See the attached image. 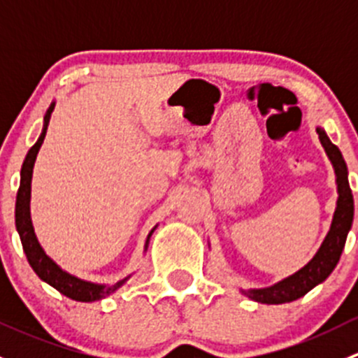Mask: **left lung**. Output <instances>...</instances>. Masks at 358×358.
I'll list each match as a JSON object with an SVG mask.
<instances>
[{"mask_svg":"<svg viewBox=\"0 0 358 358\" xmlns=\"http://www.w3.org/2000/svg\"><path fill=\"white\" fill-rule=\"evenodd\" d=\"M319 133V140L322 147L326 149L327 156L334 166L336 173V183H338V206H336L334 218L331 223L329 234L324 239L322 246H320L317 255L313 256L312 262L308 265L303 266L299 272L294 275L287 277V279L280 280L275 286L265 287V289H249L243 291L248 298L255 299L258 303H266V305H280V303H289L294 299L301 298L306 292L317 286V284L324 282L334 266L338 265L339 258H341L343 248H345L346 236H348L350 229H352L353 222V196L350 190L348 183V169H346V162L343 159L341 152L338 147L334 145L326 135V131L317 128Z\"/></svg>","mask_w":358,"mask_h":358,"instance_id":"8db88e82","label":"left lung"}]
</instances>
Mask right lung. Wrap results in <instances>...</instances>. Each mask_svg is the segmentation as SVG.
Segmentation results:
<instances>
[{"label":"right lung","instance_id":"obj_1","mask_svg":"<svg viewBox=\"0 0 358 358\" xmlns=\"http://www.w3.org/2000/svg\"><path fill=\"white\" fill-rule=\"evenodd\" d=\"M53 107H55V103H52L48 112H46L45 128H43L41 136H39L38 142L31 147V150L27 152V156H25V161L22 164V171H20V187H19V192H17V204H15V225H17V230H19V236H20V241H22V248H24L25 256H27L29 265H31L32 270L38 273L39 279L48 282L50 286L55 287V289L62 292L64 296H67V298L71 299H76V301H96V299L106 298V296H109L110 292H114L117 287H121L122 284L126 282L128 277L119 280V282L112 284V286H100V284L85 282V280L64 272V270L60 268L53 259H50L48 256L45 255L43 248L39 246L38 239H36L34 229H32L31 213H29L32 168H34V161L39 152V147H41L43 140H45L46 129H48L50 115H52ZM152 232H150L149 237H147V244H149V239L150 236H152Z\"/></svg>","mask_w":358,"mask_h":358}]
</instances>
